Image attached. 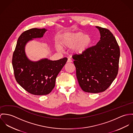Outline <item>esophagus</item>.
I'll use <instances>...</instances> for the list:
<instances>
[{
    "instance_id": "esophagus-1",
    "label": "esophagus",
    "mask_w": 133,
    "mask_h": 133,
    "mask_svg": "<svg viewBox=\"0 0 133 133\" xmlns=\"http://www.w3.org/2000/svg\"><path fill=\"white\" fill-rule=\"evenodd\" d=\"M67 62H68V63H71V62H72V60L69 58V59H68V60H67Z\"/></svg>"
}]
</instances>
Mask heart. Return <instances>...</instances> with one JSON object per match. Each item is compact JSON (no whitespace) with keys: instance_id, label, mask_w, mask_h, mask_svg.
I'll return each mask as SVG.
<instances>
[{"instance_id":"1","label":"heart","mask_w":133,"mask_h":133,"mask_svg":"<svg viewBox=\"0 0 133 133\" xmlns=\"http://www.w3.org/2000/svg\"><path fill=\"white\" fill-rule=\"evenodd\" d=\"M92 43V39L88 35L83 32H68L62 37V44L65 47H71L75 54L81 55L86 52Z\"/></svg>"}]
</instances>
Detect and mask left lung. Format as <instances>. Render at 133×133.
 <instances>
[{"instance_id": "obj_1", "label": "left lung", "mask_w": 133, "mask_h": 133, "mask_svg": "<svg viewBox=\"0 0 133 133\" xmlns=\"http://www.w3.org/2000/svg\"><path fill=\"white\" fill-rule=\"evenodd\" d=\"M101 34L96 45L72 58L79 85L86 92L104 91L115 79L118 71L120 49L116 40L108 29L96 26Z\"/></svg>"}]
</instances>
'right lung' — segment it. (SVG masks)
I'll use <instances>...</instances> for the list:
<instances>
[{"instance_id": "right-lung-1", "label": "right lung", "mask_w": 133, "mask_h": 133, "mask_svg": "<svg viewBox=\"0 0 133 133\" xmlns=\"http://www.w3.org/2000/svg\"><path fill=\"white\" fill-rule=\"evenodd\" d=\"M45 29H31L19 37L13 53L12 65L17 83L26 91L36 95H47L55 86L57 75L66 64L67 58L51 61L42 59L31 61L25 52L26 43L35 38L43 37Z\"/></svg>"}]
</instances>
